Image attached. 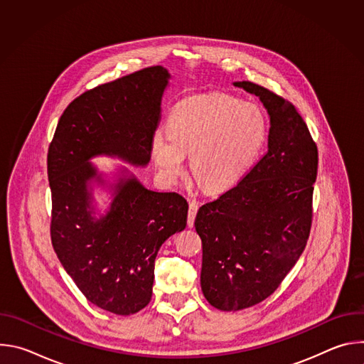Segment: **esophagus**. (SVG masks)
Instances as JSON below:
<instances>
[{
  "instance_id": "34e87169",
  "label": "esophagus",
  "mask_w": 364,
  "mask_h": 364,
  "mask_svg": "<svg viewBox=\"0 0 364 364\" xmlns=\"http://www.w3.org/2000/svg\"><path fill=\"white\" fill-rule=\"evenodd\" d=\"M197 210H198V204H197L196 201H190V204H188V218H187V225H188V228H193L194 219H196V215H197Z\"/></svg>"
}]
</instances>
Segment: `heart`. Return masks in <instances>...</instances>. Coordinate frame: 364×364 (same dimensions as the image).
Segmentation results:
<instances>
[{
	"instance_id": "b5f03b06",
	"label": "heart",
	"mask_w": 364,
	"mask_h": 364,
	"mask_svg": "<svg viewBox=\"0 0 364 364\" xmlns=\"http://www.w3.org/2000/svg\"><path fill=\"white\" fill-rule=\"evenodd\" d=\"M268 119L253 102L226 93H205L180 100L171 109L167 131L157 129L149 142L151 157L163 178L174 183L190 170L207 191L237 184L261 154Z\"/></svg>"
}]
</instances>
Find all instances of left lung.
<instances>
[{
	"instance_id": "1",
	"label": "left lung",
	"mask_w": 364,
	"mask_h": 364,
	"mask_svg": "<svg viewBox=\"0 0 364 364\" xmlns=\"http://www.w3.org/2000/svg\"><path fill=\"white\" fill-rule=\"evenodd\" d=\"M233 86L259 97L271 127L264 159L196 216L201 291L222 311L264 301L296 264L309 236L318 166L317 146L292 103L247 80Z\"/></svg>"
}]
</instances>
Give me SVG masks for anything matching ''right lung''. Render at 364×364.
Listing matches in <instances>:
<instances>
[{
	"instance_id": "right-lung-1",
	"label": "right lung",
	"mask_w": 364,
	"mask_h": 364,
	"mask_svg": "<svg viewBox=\"0 0 364 364\" xmlns=\"http://www.w3.org/2000/svg\"><path fill=\"white\" fill-rule=\"evenodd\" d=\"M171 75L152 66L76 97L47 154L51 243L65 271L96 306L118 316L149 301L161 245L187 226L178 193L146 188L127 166L103 171L96 157L144 168ZM107 197L102 208L95 194Z\"/></svg>"
}]
</instances>
